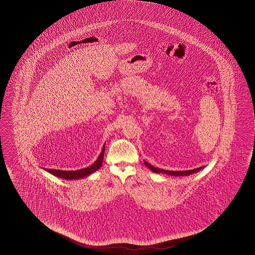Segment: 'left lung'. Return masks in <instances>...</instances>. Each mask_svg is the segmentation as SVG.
<instances>
[{"label":"left lung","instance_id":"8db88e82","mask_svg":"<svg viewBox=\"0 0 255 255\" xmlns=\"http://www.w3.org/2000/svg\"><path fill=\"white\" fill-rule=\"evenodd\" d=\"M144 163L146 164V167L150 169L151 171L155 173H163V174H167L169 176H189L191 174H194L196 172L201 171L205 166L200 168H196V169H193V170H188V171H168V170H163V169H160V168L154 167L153 165H151L150 163H147L144 160Z\"/></svg>","mask_w":255,"mask_h":255}]
</instances>
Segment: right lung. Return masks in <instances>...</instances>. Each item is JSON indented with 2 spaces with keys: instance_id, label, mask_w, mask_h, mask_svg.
<instances>
[{
  "instance_id": "obj_1",
  "label": "right lung",
  "mask_w": 255,
  "mask_h": 255,
  "mask_svg": "<svg viewBox=\"0 0 255 255\" xmlns=\"http://www.w3.org/2000/svg\"><path fill=\"white\" fill-rule=\"evenodd\" d=\"M105 145L102 147L101 154L99 157L97 158L96 161L92 163V165L84 169L80 170H75V171H62V170H53V169H45V171L50 172V174L56 176L58 178H61L64 180H80L84 179L88 176L91 175L93 172L98 171L102 165L103 163V158H104Z\"/></svg>"
}]
</instances>
